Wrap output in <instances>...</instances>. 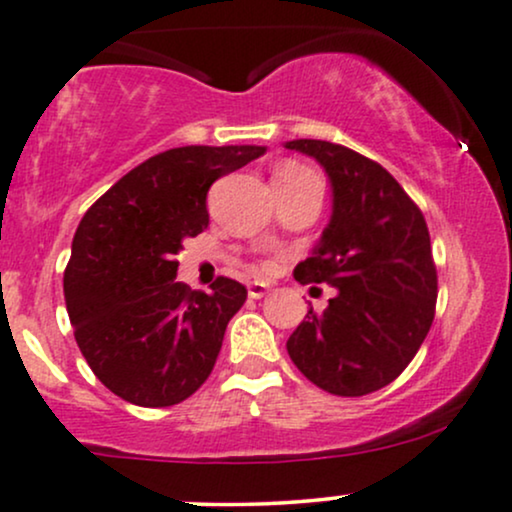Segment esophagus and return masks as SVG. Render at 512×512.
I'll list each match as a JSON object with an SVG mask.
<instances>
[{
  "label": "esophagus",
  "mask_w": 512,
  "mask_h": 512,
  "mask_svg": "<svg viewBox=\"0 0 512 512\" xmlns=\"http://www.w3.org/2000/svg\"><path fill=\"white\" fill-rule=\"evenodd\" d=\"M264 293H269V284H264V281H252V284L248 286L250 298H262Z\"/></svg>",
  "instance_id": "1"
}]
</instances>
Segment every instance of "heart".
Instances as JSON below:
<instances>
[{
    "instance_id": "b5f03b06",
    "label": "heart",
    "mask_w": 512,
    "mask_h": 512,
    "mask_svg": "<svg viewBox=\"0 0 512 512\" xmlns=\"http://www.w3.org/2000/svg\"><path fill=\"white\" fill-rule=\"evenodd\" d=\"M305 173H313L310 168L301 166V163H284V166H279V170L274 173V178H298V175H305Z\"/></svg>"
}]
</instances>
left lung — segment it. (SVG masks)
I'll return each mask as SVG.
<instances>
[{"instance_id":"8db88e82","label":"left lung","mask_w":512,"mask_h":512,"mask_svg":"<svg viewBox=\"0 0 512 512\" xmlns=\"http://www.w3.org/2000/svg\"><path fill=\"white\" fill-rule=\"evenodd\" d=\"M284 146L315 158L332 185L330 223L293 276L337 289L286 349L320 390L370 395L409 366L431 330L438 276L426 219L380 163L320 139Z\"/></svg>"}]
</instances>
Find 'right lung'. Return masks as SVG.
<instances>
[{"instance_id": "1", "label": "right lung", "mask_w": 512, "mask_h": 512, "mask_svg": "<svg viewBox=\"0 0 512 512\" xmlns=\"http://www.w3.org/2000/svg\"><path fill=\"white\" fill-rule=\"evenodd\" d=\"M264 146H180L132 168L86 211L64 269V301L96 378L139 407H173L202 387L226 325L248 298L175 281L182 240L209 226L207 192Z\"/></svg>"}]
</instances>
